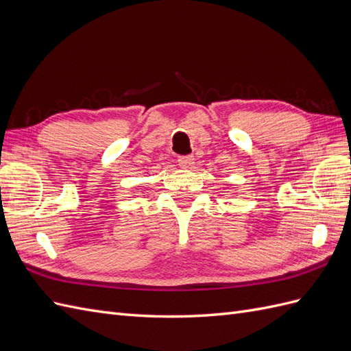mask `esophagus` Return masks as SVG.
I'll use <instances>...</instances> for the list:
<instances>
[{"mask_svg": "<svg viewBox=\"0 0 351 351\" xmlns=\"http://www.w3.org/2000/svg\"><path fill=\"white\" fill-rule=\"evenodd\" d=\"M178 165L182 168H192L195 165L193 156H178Z\"/></svg>", "mask_w": 351, "mask_h": 351, "instance_id": "obj_1", "label": "esophagus"}]
</instances>
